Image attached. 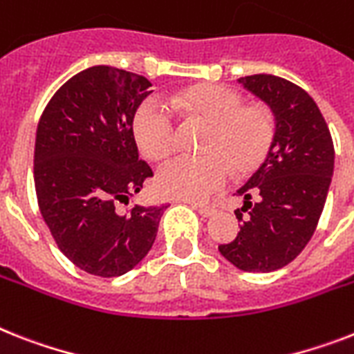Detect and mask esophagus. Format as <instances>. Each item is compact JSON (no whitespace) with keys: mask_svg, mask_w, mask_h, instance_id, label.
<instances>
[{"mask_svg":"<svg viewBox=\"0 0 354 354\" xmlns=\"http://www.w3.org/2000/svg\"><path fill=\"white\" fill-rule=\"evenodd\" d=\"M183 203H189V205L192 207V209H196L200 214H202L203 218H209L212 216L214 212H216V207L214 205H207V203H198V202H192V200H182Z\"/></svg>","mask_w":354,"mask_h":354,"instance_id":"34e87169","label":"esophagus"}]
</instances>
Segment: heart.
Here are the masks:
<instances>
[{
    "mask_svg": "<svg viewBox=\"0 0 354 354\" xmlns=\"http://www.w3.org/2000/svg\"><path fill=\"white\" fill-rule=\"evenodd\" d=\"M209 123L203 156H180L158 172V189L182 200H205L231 180L232 169L247 172L267 158L277 122L266 105H243V97L223 85H198L169 100L147 97L138 107L132 131L138 147L152 160L176 151L178 116Z\"/></svg>",
    "mask_w": 354,
    "mask_h": 354,
    "instance_id": "1",
    "label": "heart"
}]
</instances>
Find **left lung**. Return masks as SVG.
<instances>
[{
  "label": "left lung",
  "instance_id": "8db88e82",
  "mask_svg": "<svg viewBox=\"0 0 354 354\" xmlns=\"http://www.w3.org/2000/svg\"><path fill=\"white\" fill-rule=\"evenodd\" d=\"M238 82L271 107L277 132L266 162L238 189L245 200L234 211L240 232L218 249L242 271H277L304 251L317 229L331 185L335 147L320 109L304 88L271 74ZM252 196L258 203L250 202Z\"/></svg>",
  "mask_w": 354,
  "mask_h": 354
}]
</instances>
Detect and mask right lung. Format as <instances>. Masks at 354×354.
<instances>
[{
    "label": "right lung",
    "mask_w": 354,
    "mask_h": 354,
    "mask_svg": "<svg viewBox=\"0 0 354 354\" xmlns=\"http://www.w3.org/2000/svg\"><path fill=\"white\" fill-rule=\"evenodd\" d=\"M149 87L147 77L122 68H85L57 88L37 123V205L59 251L94 277H122L138 266L167 209H123L152 176L132 132Z\"/></svg>",
    "instance_id": "right-lung-1"
}]
</instances>
